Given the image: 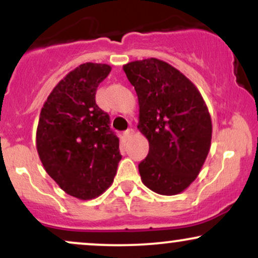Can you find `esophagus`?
I'll list each match as a JSON object with an SVG mask.
<instances>
[{"mask_svg":"<svg viewBox=\"0 0 258 258\" xmlns=\"http://www.w3.org/2000/svg\"><path fill=\"white\" fill-rule=\"evenodd\" d=\"M135 135V131H133L132 128H128V130H126L125 132H123V138L125 139H130L132 137V136Z\"/></svg>","mask_w":258,"mask_h":258,"instance_id":"esophagus-1","label":"esophagus"}]
</instances>
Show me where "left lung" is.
Here are the masks:
<instances>
[{
  "label": "left lung",
  "instance_id": "1",
  "mask_svg": "<svg viewBox=\"0 0 258 258\" xmlns=\"http://www.w3.org/2000/svg\"><path fill=\"white\" fill-rule=\"evenodd\" d=\"M123 72L138 97L137 127L149 142L138 165L142 182L158 194H179L197 178L210 152L209 109L193 82L166 61H131Z\"/></svg>",
  "mask_w": 258,
  "mask_h": 258
}]
</instances>
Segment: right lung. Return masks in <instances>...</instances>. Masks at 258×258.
<instances>
[{
	"mask_svg": "<svg viewBox=\"0 0 258 258\" xmlns=\"http://www.w3.org/2000/svg\"><path fill=\"white\" fill-rule=\"evenodd\" d=\"M110 70L97 63L74 69L53 88L38 120L36 148L44 170L81 200L104 193L121 160L110 117L96 104L97 87Z\"/></svg>",
	"mask_w": 258,
	"mask_h": 258,
	"instance_id": "right-lung-1",
	"label": "right lung"
}]
</instances>
